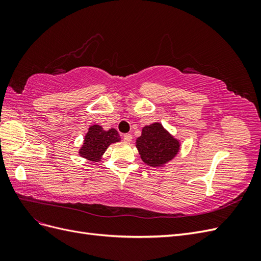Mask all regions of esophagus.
Returning <instances> with one entry per match:
<instances>
[{
    "instance_id": "obj_1",
    "label": "esophagus",
    "mask_w": 261,
    "mask_h": 261,
    "mask_svg": "<svg viewBox=\"0 0 261 261\" xmlns=\"http://www.w3.org/2000/svg\"><path fill=\"white\" fill-rule=\"evenodd\" d=\"M123 139H124V141L125 143H130L132 141V139H133V136L130 135V134H125V135L123 136Z\"/></svg>"
}]
</instances>
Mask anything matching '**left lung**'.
I'll use <instances>...</instances> for the list:
<instances>
[{"label": "left lung", "instance_id": "obj_1", "mask_svg": "<svg viewBox=\"0 0 261 261\" xmlns=\"http://www.w3.org/2000/svg\"><path fill=\"white\" fill-rule=\"evenodd\" d=\"M136 148L141 160L152 168H164L177 155L180 141L164 126L155 122L146 125L136 139Z\"/></svg>", "mask_w": 261, "mask_h": 261}]
</instances>
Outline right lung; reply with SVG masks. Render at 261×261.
<instances>
[{
  "mask_svg": "<svg viewBox=\"0 0 261 261\" xmlns=\"http://www.w3.org/2000/svg\"><path fill=\"white\" fill-rule=\"evenodd\" d=\"M120 141L121 136L115 128L106 130L102 126L94 124L89 126L78 153L92 163L99 162L103 158L109 146Z\"/></svg>",
  "mask_w": 261,
  "mask_h": 261,
  "instance_id": "obj_1",
  "label": "right lung"
}]
</instances>
